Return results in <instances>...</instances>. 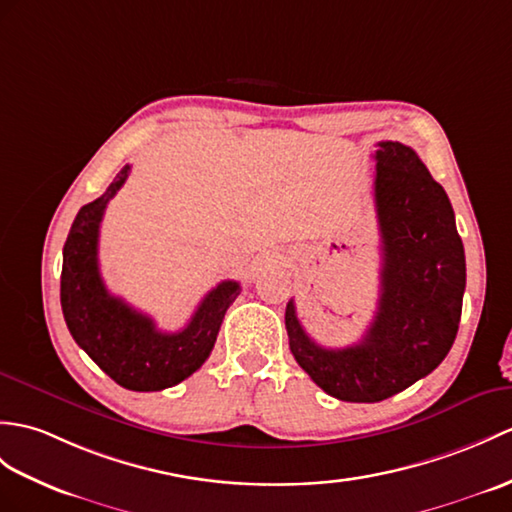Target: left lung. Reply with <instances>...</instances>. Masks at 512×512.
I'll return each mask as SVG.
<instances>
[{"label": "left lung", "mask_w": 512, "mask_h": 512, "mask_svg": "<svg viewBox=\"0 0 512 512\" xmlns=\"http://www.w3.org/2000/svg\"><path fill=\"white\" fill-rule=\"evenodd\" d=\"M375 207L382 233V290L364 338L344 349L316 344L294 301L285 307L290 351L340 401L375 403L406 390L445 360L458 334L467 283L465 248L445 189L419 154L379 141Z\"/></svg>", "instance_id": "8db88e82"}]
</instances>
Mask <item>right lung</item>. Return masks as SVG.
Returning <instances> with one entry per match:
<instances>
[{
	"label": "right lung",
	"instance_id": "1",
	"mask_svg": "<svg viewBox=\"0 0 512 512\" xmlns=\"http://www.w3.org/2000/svg\"><path fill=\"white\" fill-rule=\"evenodd\" d=\"M128 172L130 165L100 198L82 207L71 224L63 248L61 305L69 334L113 382L152 392L181 384L205 364L222 318L242 288L237 281L218 283L176 334L159 331L150 316L106 290L98 264L100 222Z\"/></svg>",
	"mask_w": 512,
	"mask_h": 512
}]
</instances>
